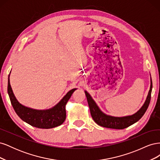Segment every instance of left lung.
Returning a JSON list of instances; mask_svg holds the SVG:
<instances>
[{"mask_svg":"<svg viewBox=\"0 0 160 160\" xmlns=\"http://www.w3.org/2000/svg\"><path fill=\"white\" fill-rule=\"evenodd\" d=\"M152 90V81L151 79V85H150V89L147 97V99L145 101V103L137 113L132 115L126 116V117L122 118H116L112 117L105 115L101 111L99 108L96 105L93 99L91 98L90 95L87 91H85V95L88 99L89 107L90 109V112L91 117L94 120V122L98 124L100 126H102L107 128L116 129H123L126 128L130 125H133L135 122H137L142 116L146 113V110L148 108V106L151 100V94Z\"/></svg>","mask_w":160,"mask_h":160,"instance_id":"8db88e82","label":"left lung"}]
</instances>
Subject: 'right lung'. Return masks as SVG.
<instances>
[{
    "mask_svg": "<svg viewBox=\"0 0 160 160\" xmlns=\"http://www.w3.org/2000/svg\"><path fill=\"white\" fill-rule=\"evenodd\" d=\"M76 89L69 91L60 102L54 108L47 110H36L28 108L19 103L14 97L8 79V93L16 113L22 121L33 127L41 129H50L61 125L66 118L65 105Z\"/></svg>",
    "mask_w": 160,
    "mask_h": 160,
    "instance_id": "1",
    "label": "right lung"
}]
</instances>
